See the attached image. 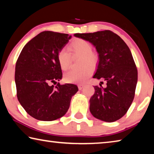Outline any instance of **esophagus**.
<instances>
[{
	"label": "esophagus",
	"instance_id": "34e87169",
	"mask_svg": "<svg viewBox=\"0 0 154 154\" xmlns=\"http://www.w3.org/2000/svg\"><path fill=\"white\" fill-rule=\"evenodd\" d=\"M83 87H84V85L83 84H78V88H79V90H82Z\"/></svg>",
	"mask_w": 154,
	"mask_h": 154
}]
</instances>
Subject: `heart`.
I'll return each mask as SVG.
<instances>
[{
    "label": "heart",
    "instance_id": "obj_1",
    "mask_svg": "<svg viewBox=\"0 0 154 154\" xmlns=\"http://www.w3.org/2000/svg\"><path fill=\"white\" fill-rule=\"evenodd\" d=\"M68 49L72 56H81V66L83 69L81 71H70L65 73L64 81L70 83H83L89 79L93 72L91 67L96 66L98 56L92 51V45L88 41L83 38H75L69 44ZM71 54L65 49H61L57 55L60 67L66 71L71 64Z\"/></svg>",
    "mask_w": 154,
    "mask_h": 154
}]
</instances>
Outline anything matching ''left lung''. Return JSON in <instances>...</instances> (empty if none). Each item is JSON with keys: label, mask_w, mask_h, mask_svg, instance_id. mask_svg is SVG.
<instances>
[{"label": "left lung", "mask_w": 154, "mask_h": 154, "mask_svg": "<svg viewBox=\"0 0 154 154\" xmlns=\"http://www.w3.org/2000/svg\"><path fill=\"white\" fill-rule=\"evenodd\" d=\"M75 36L96 47L99 57L94 78L106 82V87H94L90 111L102 121L113 122L122 118L133 101L138 79L137 69L131 51L120 36L111 30L76 33Z\"/></svg>", "instance_id": "1"}]
</instances>
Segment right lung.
<instances>
[{
	"label": "right lung",
	"instance_id": "obj_1",
	"mask_svg": "<svg viewBox=\"0 0 154 154\" xmlns=\"http://www.w3.org/2000/svg\"><path fill=\"white\" fill-rule=\"evenodd\" d=\"M71 38L68 34L44 31L26 43L17 58V97L27 113L38 120L53 121L64 116L78 91L74 84L50 85L62 79L57 55Z\"/></svg>",
	"mask_w": 154,
	"mask_h": 154
}]
</instances>
